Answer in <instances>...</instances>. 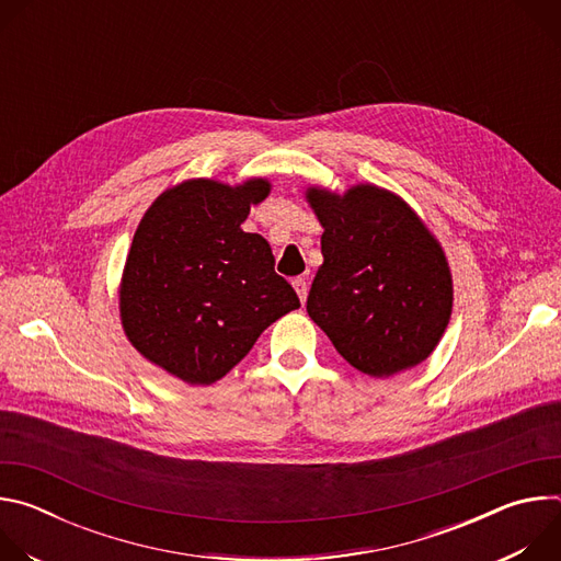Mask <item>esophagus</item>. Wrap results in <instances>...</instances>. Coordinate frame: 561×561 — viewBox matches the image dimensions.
Returning <instances> with one entry per match:
<instances>
[{
    "label": "esophagus",
    "instance_id": "obj_1",
    "mask_svg": "<svg viewBox=\"0 0 561 561\" xmlns=\"http://www.w3.org/2000/svg\"><path fill=\"white\" fill-rule=\"evenodd\" d=\"M293 288L297 290L301 304H306V297H308V282L301 279V277H297V279H293Z\"/></svg>",
    "mask_w": 561,
    "mask_h": 561
}]
</instances>
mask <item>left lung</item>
Wrapping results in <instances>:
<instances>
[{"mask_svg":"<svg viewBox=\"0 0 561 561\" xmlns=\"http://www.w3.org/2000/svg\"><path fill=\"white\" fill-rule=\"evenodd\" d=\"M324 228V262L306 310L337 353L370 377L422 364L453 312V275L439 239L397 193L353 184L304 191Z\"/></svg>","mask_w":561,"mask_h":561,"instance_id":"obj_1","label":"left lung"}]
</instances>
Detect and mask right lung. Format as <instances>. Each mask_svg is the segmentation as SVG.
<instances>
[{
  "label": "right lung",
  "instance_id": "right-lung-1",
  "mask_svg": "<svg viewBox=\"0 0 561 561\" xmlns=\"http://www.w3.org/2000/svg\"><path fill=\"white\" fill-rule=\"evenodd\" d=\"M271 188L266 178L184 180L148 206L135 230L119 279L122 329L141 357L188 386L221 379L299 308L266 239L242 230Z\"/></svg>",
  "mask_w": 561,
  "mask_h": 561
}]
</instances>
